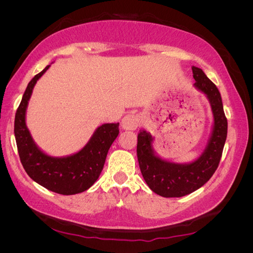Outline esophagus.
<instances>
[{
	"label": "esophagus",
	"mask_w": 253,
	"mask_h": 253,
	"mask_svg": "<svg viewBox=\"0 0 253 253\" xmlns=\"http://www.w3.org/2000/svg\"><path fill=\"white\" fill-rule=\"evenodd\" d=\"M140 117L138 115L135 114H128L124 117L121 120V127L126 129V131H129V129H136L140 125Z\"/></svg>",
	"instance_id": "obj_1"
}]
</instances>
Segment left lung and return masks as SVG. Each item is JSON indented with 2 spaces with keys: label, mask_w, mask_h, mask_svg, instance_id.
<instances>
[{
  "label": "left lung",
  "mask_w": 253,
  "mask_h": 253,
  "mask_svg": "<svg viewBox=\"0 0 253 253\" xmlns=\"http://www.w3.org/2000/svg\"><path fill=\"white\" fill-rule=\"evenodd\" d=\"M194 86L207 97L213 124L210 137L201 156L191 163L178 164L160 157L153 147L154 137L140 129L137 137V158L149 188L164 197H181L194 192L216 171L227 138V118L217 87L203 72L192 66Z\"/></svg>",
  "instance_id": "8db88e82"
}]
</instances>
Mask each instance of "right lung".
<instances>
[{
  "mask_svg": "<svg viewBox=\"0 0 253 253\" xmlns=\"http://www.w3.org/2000/svg\"><path fill=\"white\" fill-rule=\"evenodd\" d=\"M49 67L28 83L14 118V137L21 163L29 177L52 192L73 195L87 190L98 179L111 145L119 134V124L98 126L87 143L74 154L56 157L41 150L27 127L26 111L37 81Z\"/></svg>",
  "mask_w": 253,
  "mask_h": 253,
  "instance_id": "add662e5",
  "label": "right lung"
}]
</instances>
